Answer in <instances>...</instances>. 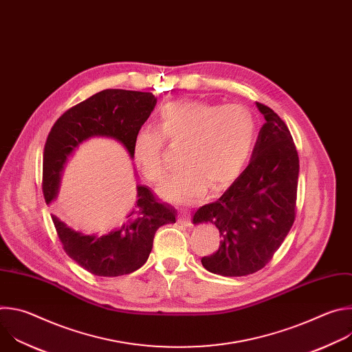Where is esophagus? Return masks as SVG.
<instances>
[{
	"label": "esophagus",
	"instance_id": "1",
	"mask_svg": "<svg viewBox=\"0 0 352 352\" xmlns=\"http://www.w3.org/2000/svg\"><path fill=\"white\" fill-rule=\"evenodd\" d=\"M178 223L179 224H184V226H186V227H189L192 223H190V214L188 213V212H185V210H181L179 212V216H178Z\"/></svg>",
	"mask_w": 352,
	"mask_h": 352
}]
</instances>
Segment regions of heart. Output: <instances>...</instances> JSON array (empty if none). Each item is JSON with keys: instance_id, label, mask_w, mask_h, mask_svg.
Returning a JSON list of instances; mask_svg holds the SVG:
<instances>
[{"instance_id": "obj_1", "label": "heart", "mask_w": 352, "mask_h": 352, "mask_svg": "<svg viewBox=\"0 0 352 352\" xmlns=\"http://www.w3.org/2000/svg\"><path fill=\"white\" fill-rule=\"evenodd\" d=\"M166 140L184 144L181 164L162 188L160 195L174 204H192L209 185L221 189L243 171L256 140V121L239 104H213L199 100H178L159 114V128L140 126L133 138L132 155L150 182H162L168 173Z\"/></svg>"}]
</instances>
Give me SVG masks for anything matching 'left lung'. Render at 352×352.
Returning a JSON list of instances; mask_svg holds the SVG:
<instances>
[{"label": "left lung", "mask_w": 352, "mask_h": 352, "mask_svg": "<svg viewBox=\"0 0 352 352\" xmlns=\"http://www.w3.org/2000/svg\"><path fill=\"white\" fill-rule=\"evenodd\" d=\"M266 122L249 166L213 204L199 208L193 224L220 231L217 252L202 258L206 270L241 277L263 269L289 232L296 213L299 157L285 122L256 103Z\"/></svg>", "instance_id": "obj_1"}]
</instances>
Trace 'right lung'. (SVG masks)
I'll return each instance as SVG.
<instances>
[{
	"mask_svg": "<svg viewBox=\"0 0 352 352\" xmlns=\"http://www.w3.org/2000/svg\"><path fill=\"white\" fill-rule=\"evenodd\" d=\"M153 93L106 89L65 111L50 131L43 155V195L45 204L57 197L61 174L74 150L91 136L121 142L132 155L136 131L152 114ZM53 217L65 254L94 276L117 277L142 267L153 248L156 231L175 223V209L156 200L146 186H138L135 210L126 221L107 235H85Z\"/></svg>",
	"mask_w": 352,
	"mask_h": 352,
	"instance_id": "right-lung-1",
	"label": "right lung"
}]
</instances>
